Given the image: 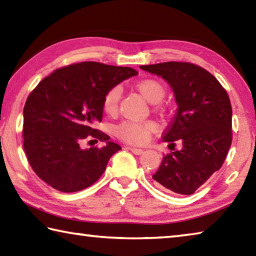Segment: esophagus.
<instances>
[{"label":"esophagus","instance_id":"obj_1","mask_svg":"<svg viewBox=\"0 0 256 256\" xmlns=\"http://www.w3.org/2000/svg\"><path fill=\"white\" fill-rule=\"evenodd\" d=\"M128 150L132 151V152L134 154H141L142 152H144V150L142 149H138V148H134V146H128Z\"/></svg>","mask_w":256,"mask_h":256}]
</instances>
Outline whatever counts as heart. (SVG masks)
I'll return each mask as SVG.
<instances>
[{
    "instance_id": "obj_1",
    "label": "heart",
    "mask_w": 256,
    "mask_h": 256,
    "mask_svg": "<svg viewBox=\"0 0 256 256\" xmlns=\"http://www.w3.org/2000/svg\"><path fill=\"white\" fill-rule=\"evenodd\" d=\"M136 89L141 96L150 104L159 102L166 94V86L156 79H146L138 82ZM120 96H122L120 86H115L108 90L104 98V108L108 114H115L118 112ZM157 130L158 125L152 120H146V122L124 120L115 128V134L131 144H144L146 142H148L151 134Z\"/></svg>"
}]
</instances>
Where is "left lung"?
Returning <instances> with one entry per match:
<instances>
[{
  "mask_svg": "<svg viewBox=\"0 0 256 256\" xmlns=\"http://www.w3.org/2000/svg\"><path fill=\"white\" fill-rule=\"evenodd\" d=\"M166 80L175 94L177 112L162 136L182 149L164 154L152 176L160 188L190 196L219 170L232 144V105L219 81L194 64L164 62L141 66Z\"/></svg>",
  "mask_w": 256,
  "mask_h": 256,
  "instance_id": "left-lung-1",
  "label": "left lung"
}]
</instances>
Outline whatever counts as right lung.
<instances>
[{"instance_id": "add662e5", "label": "right lung", "mask_w": 256, "mask_h": 256, "mask_svg": "<svg viewBox=\"0 0 256 256\" xmlns=\"http://www.w3.org/2000/svg\"><path fill=\"white\" fill-rule=\"evenodd\" d=\"M136 74L132 68L82 62L58 68L38 84L24 108L22 134L28 162L40 180L66 193L99 180L120 146L94 124L102 122L108 90ZM89 137L104 146L81 148Z\"/></svg>"}]
</instances>
